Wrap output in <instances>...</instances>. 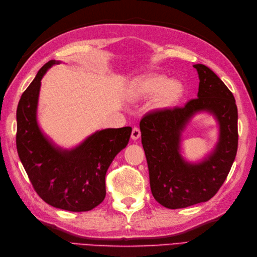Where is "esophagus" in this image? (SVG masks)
I'll return each mask as SVG.
<instances>
[{"label":"esophagus","mask_w":257,"mask_h":257,"mask_svg":"<svg viewBox=\"0 0 257 257\" xmlns=\"http://www.w3.org/2000/svg\"><path fill=\"white\" fill-rule=\"evenodd\" d=\"M140 136H141V133H140L139 128L135 127V128L133 129V133H132V139H133V140H137V139L140 138Z\"/></svg>","instance_id":"1"}]
</instances>
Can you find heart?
I'll list each match as a JSON object with an SVG mask.
<instances>
[{
  "label": "heart",
  "mask_w": 257,
  "mask_h": 257,
  "mask_svg": "<svg viewBox=\"0 0 257 257\" xmlns=\"http://www.w3.org/2000/svg\"><path fill=\"white\" fill-rule=\"evenodd\" d=\"M185 95V87L179 79H170L166 75H151L141 79L132 89L135 99L157 96V106L162 109L179 105Z\"/></svg>",
  "instance_id": "1"
}]
</instances>
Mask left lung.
<instances>
[{
  "label": "left lung",
  "mask_w": 257,
  "mask_h": 257,
  "mask_svg": "<svg viewBox=\"0 0 257 257\" xmlns=\"http://www.w3.org/2000/svg\"><path fill=\"white\" fill-rule=\"evenodd\" d=\"M198 98L182 108L150 112L141 119V143L149 169L151 192L168 209H183L209 201L225 181L237 151V107L225 84L206 67L195 64ZM210 113L219 124L213 150L196 163L181 154L182 133L196 114Z\"/></svg>",
  "instance_id": "8db88e82"
}]
</instances>
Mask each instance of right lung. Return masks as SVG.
Instances as JSON below:
<instances>
[{"instance_id":"obj_1","label":"right lung","mask_w":257,"mask_h":257,"mask_svg":"<svg viewBox=\"0 0 257 257\" xmlns=\"http://www.w3.org/2000/svg\"><path fill=\"white\" fill-rule=\"evenodd\" d=\"M59 61L46 63L27 87L16 110V148L37 194L57 209L85 212L106 196L109 166L129 143L132 127L97 130L74 148L64 149L42 132L37 121L41 80Z\"/></svg>"}]
</instances>
